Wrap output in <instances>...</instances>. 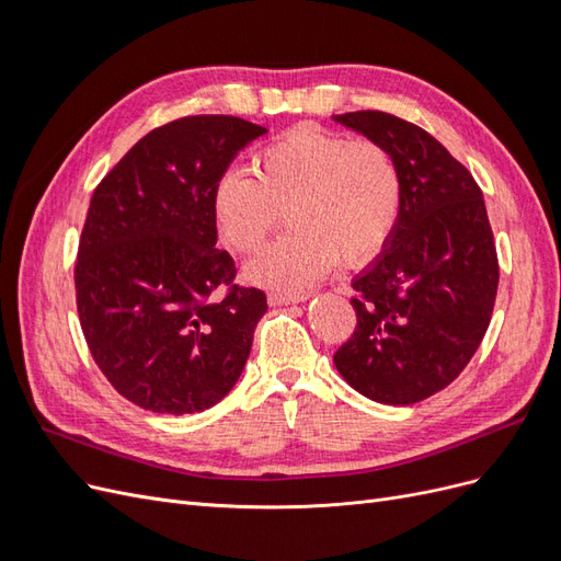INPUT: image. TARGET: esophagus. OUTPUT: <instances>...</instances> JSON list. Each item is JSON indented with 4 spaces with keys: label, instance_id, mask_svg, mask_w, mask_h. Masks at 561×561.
<instances>
[{
    "label": "esophagus",
    "instance_id": "1",
    "mask_svg": "<svg viewBox=\"0 0 561 561\" xmlns=\"http://www.w3.org/2000/svg\"><path fill=\"white\" fill-rule=\"evenodd\" d=\"M307 299H309V293H285V290L268 293L271 307H285V304H299V301H307Z\"/></svg>",
    "mask_w": 561,
    "mask_h": 561
}]
</instances>
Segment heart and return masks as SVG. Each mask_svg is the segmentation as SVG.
I'll return each mask as SVG.
<instances>
[{
    "mask_svg": "<svg viewBox=\"0 0 561 561\" xmlns=\"http://www.w3.org/2000/svg\"><path fill=\"white\" fill-rule=\"evenodd\" d=\"M254 178L227 168L210 194L217 236L254 252L283 210L293 231L245 268L252 283L295 293L339 262L365 264L383 250L402 210V173L383 142L297 126L254 154Z\"/></svg>",
    "mask_w": 561,
    "mask_h": 561,
    "instance_id": "heart-1",
    "label": "heart"
}]
</instances>
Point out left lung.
I'll return each instance as SVG.
<instances>
[{"label":"left lung","mask_w":561,"mask_h":561,"mask_svg":"<svg viewBox=\"0 0 561 561\" xmlns=\"http://www.w3.org/2000/svg\"><path fill=\"white\" fill-rule=\"evenodd\" d=\"M332 118L383 142L402 173L396 231L351 283L358 325L334 365L369 400L414 404L461 375L494 311L499 257L482 190L404 118L375 110Z\"/></svg>","instance_id":"1"}]
</instances>
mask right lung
<instances>
[{"instance_id":"right-lung-1","label":"right lung","mask_w":561,"mask_h":561,"mask_svg":"<svg viewBox=\"0 0 561 561\" xmlns=\"http://www.w3.org/2000/svg\"><path fill=\"white\" fill-rule=\"evenodd\" d=\"M264 133L239 116H184L147 133L95 186L77 311L95 365L142 410H208L245 367L266 297L233 285L231 254L215 248L210 194Z\"/></svg>"}]
</instances>
